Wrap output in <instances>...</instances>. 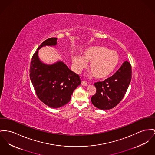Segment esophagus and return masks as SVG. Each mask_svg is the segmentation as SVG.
<instances>
[{
  "instance_id": "esophagus-1",
  "label": "esophagus",
  "mask_w": 155,
  "mask_h": 155,
  "mask_svg": "<svg viewBox=\"0 0 155 155\" xmlns=\"http://www.w3.org/2000/svg\"><path fill=\"white\" fill-rule=\"evenodd\" d=\"M81 84H82V85L83 86H87V83L86 82V81H82Z\"/></svg>"
}]
</instances>
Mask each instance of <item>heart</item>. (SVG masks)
I'll return each mask as SVG.
<instances>
[{"label":"heart","mask_w":155,"mask_h":155,"mask_svg":"<svg viewBox=\"0 0 155 155\" xmlns=\"http://www.w3.org/2000/svg\"><path fill=\"white\" fill-rule=\"evenodd\" d=\"M73 65L76 72H79L90 63L89 70L94 77L102 79L109 76L114 72L119 62V56L115 51H110L104 46H92L86 49L82 56L74 55Z\"/></svg>","instance_id":"b5f03b06"}]
</instances>
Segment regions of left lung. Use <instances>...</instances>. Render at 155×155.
I'll use <instances>...</instances> for the list:
<instances>
[{
	"instance_id": "8db88e82",
	"label": "left lung",
	"mask_w": 155,
	"mask_h": 155,
	"mask_svg": "<svg viewBox=\"0 0 155 155\" xmlns=\"http://www.w3.org/2000/svg\"><path fill=\"white\" fill-rule=\"evenodd\" d=\"M132 79L130 63L125 61L113 76L103 82L95 83L96 93L91 98L92 103L101 110L114 108L126 92Z\"/></svg>"
}]
</instances>
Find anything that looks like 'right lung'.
<instances>
[{
	"instance_id": "1",
	"label": "right lung",
	"mask_w": 155,
	"mask_h": 155,
	"mask_svg": "<svg viewBox=\"0 0 155 155\" xmlns=\"http://www.w3.org/2000/svg\"><path fill=\"white\" fill-rule=\"evenodd\" d=\"M56 45V38L43 41L33 54L30 66V78L38 97L52 108H59L68 103L73 91L81 83L79 76L61 61L46 64L40 59L39 49Z\"/></svg>"
}]
</instances>
